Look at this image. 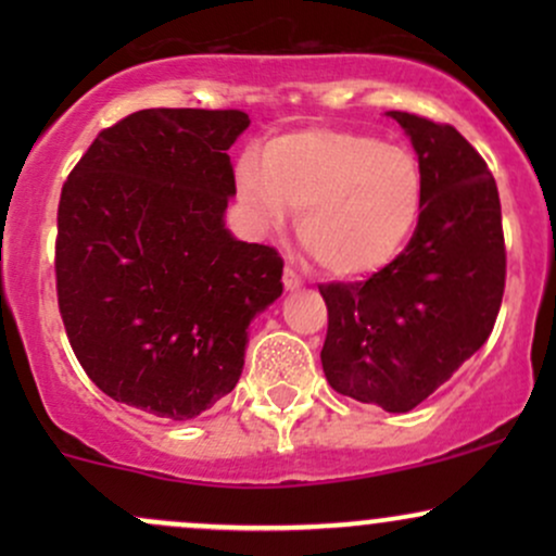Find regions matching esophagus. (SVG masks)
I'll list each match as a JSON object with an SVG mask.
<instances>
[{
	"label": "esophagus",
	"instance_id": "esophagus-1",
	"mask_svg": "<svg viewBox=\"0 0 556 556\" xmlns=\"http://www.w3.org/2000/svg\"><path fill=\"white\" fill-rule=\"evenodd\" d=\"M282 282H285V290H298V287L303 285V279H300V274L292 269V266H285Z\"/></svg>",
	"mask_w": 556,
	"mask_h": 556
}]
</instances>
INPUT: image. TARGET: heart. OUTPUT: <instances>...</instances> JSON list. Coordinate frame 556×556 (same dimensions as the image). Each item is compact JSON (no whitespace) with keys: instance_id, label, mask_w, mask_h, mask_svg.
<instances>
[{"instance_id":"heart-1","label":"heart","mask_w":556,"mask_h":556,"mask_svg":"<svg viewBox=\"0 0 556 556\" xmlns=\"http://www.w3.org/2000/svg\"><path fill=\"white\" fill-rule=\"evenodd\" d=\"M238 193L264 225L298 214L300 245L337 277L371 274L400 253L424 203V172L402 146L348 130L277 138L264 164L242 156Z\"/></svg>"}]
</instances>
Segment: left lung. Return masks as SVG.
<instances>
[{"instance_id":"8db88e82","label":"left lung","mask_w":556,"mask_h":556,"mask_svg":"<svg viewBox=\"0 0 556 556\" xmlns=\"http://www.w3.org/2000/svg\"><path fill=\"white\" fill-rule=\"evenodd\" d=\"M413 140L424 203L410 242L366 282L318 285L331 389L407 413L489 340L507 277L494 175L452 125L389 112Z\"/></svg>"}]
</instances>
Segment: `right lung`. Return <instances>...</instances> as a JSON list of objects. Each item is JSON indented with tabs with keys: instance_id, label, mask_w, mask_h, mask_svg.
Returning <instances> with one entry per match:
<instances>
[{
	"instance_id": "right-lung-1",
	"label": "right lung",
	"mask_w": 556,
	"mask_h": 556,
	"mask_svg": "<svg viewBox=\"0 0 556 556\" xmlns=\"http://www.w3.org/2000/svg\"><path fill=\"white\" fill-rule=\"evenodd\" d=\"M240 110H140L101 130L62 185L56 300L75 358L112 400L190 420L238 384L248 324L285 261L235 240L227 149Z\"/></svg>"
}]
</instances>
